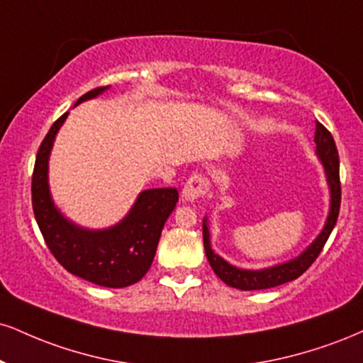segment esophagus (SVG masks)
Returning <instances> with one entry per match:
<instances>
[{
  "label": "esophagus",
  "mask_w": 363,
  "mask_h": 363,
  "mask_svg": "<svg viewBox=\"0 0 363 363\" xmlns=\"http://www.w3.org/2000/svg\"><path fill=\"white\" fill-rule=\"evenodd\" d=\"M208 191H209L208 179L201 176V174H194V176H191L189 181L186 182L184 189H182V198L189 201V203H193V201L203 198L204 194H208Z\"/></svg>",
  "instance_id": "34e87169"
}]
</instances>
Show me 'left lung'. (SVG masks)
Wrapping results in <instances>:
<instances>
[{
  "label": "left lung",
  "mask_w": 363,
  "mask_h": 363,
  "mask_svg": "<svg viewBox=\"0 0 363 363\" xmlns=\"http://www.w3.org/2000/svg\"><path fill=\"white\" fill-rule=\"evenodd\" d=\"M314 143H316V155L320 162L325 167L326 182L330 189V211L326 218L325 226L320 231L316 238L313 240L311 245L306 247V250L299 253L294 259L284 262V264L272 265L259 270L240 269L237 265H231L223 257H220L211 248V235H209L208 216L203 220V240L204 250L211 269L215 270L218 277L223 281L226 286L235 287L240 291H259V289H270V287L281 286V284L291 282L298 279L301 274H304L311 267V264L318 259L326 240L333 231L336 220L340 213V201H342V187H340V160L338 150H336L335 140L331 133L321 123L316 121V133H314Z\"/></svg>",
  "instance_id": "1"
}]
</instances>
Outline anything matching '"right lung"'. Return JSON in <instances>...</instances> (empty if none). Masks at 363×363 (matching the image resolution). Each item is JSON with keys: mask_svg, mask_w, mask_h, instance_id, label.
<instances>
[{"mask_svg": "<svg viewBox=\"0 0 363 363\" xmlns=\"http://www.w3.org/2000/svg\"><path fill=\"white\" fill-rule=\"evenodd\" d=\"M106 89L110 86L89 91L74 106L103 94ZM67 115L69 111L50 126L35 159L32 177L35 220L52 255L67 272L113 289L132 286L150 269L160 233L176 208L179 193L176 187L142 191L128 215L110 228L89 230L67 220L55 206L49 187L50 152Z\"/></svg>", "mask_w": 363, "mask_h": 363, "instance_id": "right-lung-1", "label": "right lung"}]
</instances>
